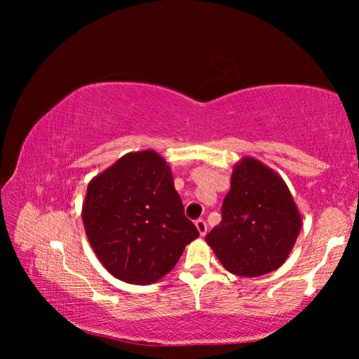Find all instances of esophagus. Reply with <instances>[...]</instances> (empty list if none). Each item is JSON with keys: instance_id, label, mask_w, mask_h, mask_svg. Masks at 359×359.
Masks as SVG:
<instances>
[{"instance_id": "obj_1", "label": "esophagus", "mask_w": 359, "mask_h": 359, "mask_svg": "<svg viewBox=\"0 0 359 359\" xmlns=\"http://www.w3.org/2000/svg\"><path fill=\"white\" fill-rule=\"evenodd\" d=\"M194 224H196V228L199 231V234L204 236L205 233H208V224H205V222L203 220V218H199V220L194 222Z\"/></svg>"}]
</instances>
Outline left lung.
<instances>
[{
  "label": "left lung",
  "mask_w": 359,
  "mask_h": 359,
  "mask_svg": "<svg viewBox=\"0 0 359 359\" xmlns=\"http://www.w3.org/2000/svg\"><path fill=\"white\" fill-rule=\"evenodd\" d=\"M301 224L299 210L280 175L244 156L233 169L222 222L205 242L231 274L259 277L285 263Z\"/></svg>",
  "instance_id": "1"
}]
</instances>
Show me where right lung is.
Wrapping results in <instances>:
<instances>
[{
    "label": "right lung",
    "mask_w": 359,
    "mask_h": 359,
    "mask_svg": "<svg viewBox=\"0 0 359 359\" xmlns=\"http://www.w3.org/2000/svg\"><path fill=\"white\" fill-rule=\"evenodd\" d=\"M82 220L102 266L135 285L165 277L199 236L184 214L171 168L154 150L126 154L90 180Z\"/></svg>",
    "instance_id": "add662e5"
}]
</instances>
